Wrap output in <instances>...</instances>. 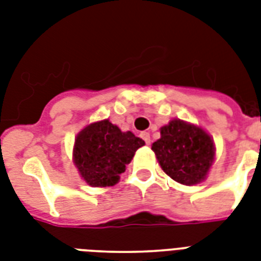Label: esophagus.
Segmentation results:
<instances>
[{
    "label": "esophagus",
    "mask_w": 261,
    "mask_h": 261,
    "mask_svg": "<svg viewBox=\"0 0 261 261\" xmlns=\"http://www.w3.org/2000/svg\"><path fill=\"white\" fill-rule=\"evenodd\" d=\"M141 137H142L143 141L146 142V145H150V134H149V133H142Z\"/></svg>",
    "instance_id": "obj_1"
}]
</instances>
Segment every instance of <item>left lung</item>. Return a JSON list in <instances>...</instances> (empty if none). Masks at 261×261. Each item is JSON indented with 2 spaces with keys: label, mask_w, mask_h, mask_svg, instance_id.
I'll return each instance as SVG.
<instances>
[{
  "label": "left lung",
  "mask_w": 261,
  "mask_h": 261,
  "mask_svg": "<svg viewBox=\"0 0 261 261\" xmlns=\"http://www.w3.org/2000/svg\"><path fill=\"white\" fill-rule=\"evenodd\" d=\"M165 173L184 186L206 178L215 159L214 141L200 127L173 119L161 127V138L151 145Z\"/></svg>",
  "instance_id": "left-lung-1"
}]
</instances>
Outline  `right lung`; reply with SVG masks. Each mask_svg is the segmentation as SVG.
I'll use <instances>...</instances> for the list:
<instances>
[{
	"instance_id": "add662e5",
	"label": "right lung",
	"mask_w": 261,
	"mask_h": 261,
	"mask_svg": "<svg viewBox=\"0 0 261 261\" xmlns=\"http://www.w3.org/2000/svg\"><path fill=\"white\" fill-rule=\"evenodd\" d=\"M142 139L131 131L123 133L106 119L90 123L75 137L73 161L90 187L115 186L126 171Z\"/></svg>"
}]
</instances>
